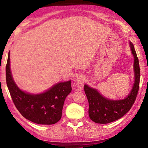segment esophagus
Returning <instances> with one entry per match:
<instances>
[{
  "label": "esophagus",
  "instance_id": "34e87169",
  "mask_svg": "<svg viewBox=\"0 0 148 148\" xmlns=\"http://www.w3.org/2000/svg\"><path fill=\"white\" fill-rule=\"evenodd\" d=\"M85 80H86V77L84 76H82V75H79V76H77L76 78V81L77 83V86H79L81 84H83L84 81H85Z\"/></svg>",
  "mask_w": 148,
  "mask_h": 148
}]
</instances>
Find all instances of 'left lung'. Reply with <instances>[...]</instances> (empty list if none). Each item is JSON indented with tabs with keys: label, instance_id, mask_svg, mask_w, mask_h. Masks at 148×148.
I'll return each mask as SVG.
<instances>
[{
	"label": "left lung",
	"instance_id": "8db88e82",
	"mask_svg": "<svg viewBox=\"0 0 148 148\" xmlns=\"http://www.w3.org/2000/svg\"><path fill=\"white\" fill-rule=\"evenodd\" d=\"M134 58V83L130 93L121 100H110L102 96L96 89L84 84V90L89 103L90 118L97 123L106 124L123 117L130 111L136 99L139 88L140 67L134 45L129 42Z\"/></svg>",
	"mask_w": 148,
	"mask_h": 148
}]
</instances>
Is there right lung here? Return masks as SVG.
Returning a JSON list of instances; mask_svg holds the SVG:
<instances>
[{
	"label": "right lung",
	"mask_w": 148,
	"mask_h": 148,
	"mask_svg": "<svg viewBox=\"0 0 148 148\" xmlns=\"http://www.w3.org/2000/svg\"><path fill=\"white\" fill-rule=\"evenodd\" d=\"M9 51L5 67L6 83L16 108L24 118L40 125H53L62 118L65 98L71 92V81L58 83L46 92L32 94L20 90L14 81Z\"/></svg>",
	"instance_id": "1"
}]
</instances>
